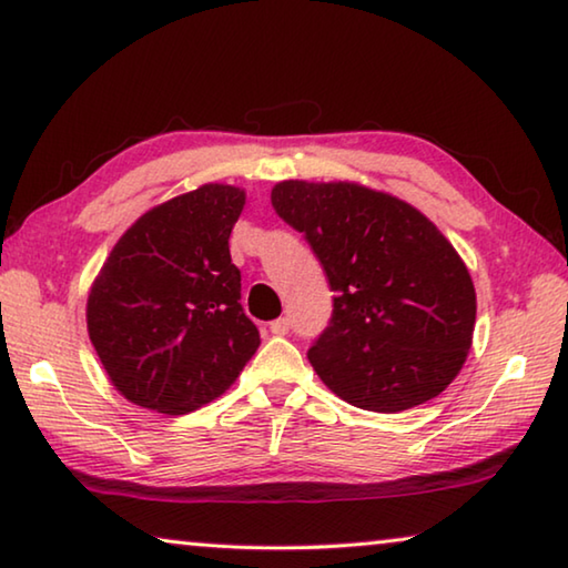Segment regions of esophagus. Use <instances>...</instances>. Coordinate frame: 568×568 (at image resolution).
Returning a JSON list of instances; mask_svg holds the SVG:
<instances>
[{"instance_id": "34e87169", "label": "esophagus", "mask_w": 568, "mask_h": 568, "mask_svg": "<svg viewBox=\"0 0 568 568\" xmlns=\"http://www.w3.org/2000/svg\"><path fill=\"white\" fill-rule=\"evenodd\" d=\"M287 331H291V321L287 318H277L270 323V333H275V336H285Z\"/></svg>"}]
</instances>
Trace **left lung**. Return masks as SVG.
I'll list each match as a JSON object with an SVG mask.
<instances>
[{
    "instance_id": "1",
    "label": "left lung",
    "mask_w": 568,
    "mask_h": 568,
    "mask_svg": "<svg viewBox=\"0 0 568 568\" xmlns=\"http://www.w3.org/2000/svg\"><path fill=\"white\" fill-rule=\"evenodd\" d=\"M328 275L333 316L308 348L323 384L368 412L435 399L473 346L475 285L449 240L412 204L354 182L287 179L270 192Z\"/></svg>"
}]
</instances>
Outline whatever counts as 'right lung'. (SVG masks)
<instances>
[{
  "label": "right lung",
  "mask_w": 568,
  "mask_h": 568,
  "mask_svg": "<svg viewBox=\"0 0 568 568\" xmlns=\"http://www.w3.org/2000/svg\"><path fill=\"white\" fill-rule=\"evenodd\" d=\"M245 189L202 184L131 224L88 293V336L125 399L186 414L230 389L260 346L230 235Z\"/></svg>",
  "instance_id": "add662e5"
}]
</instances>
